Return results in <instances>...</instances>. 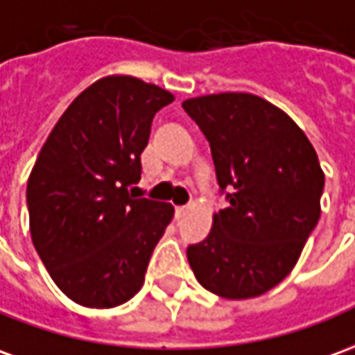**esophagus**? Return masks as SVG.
Segmentation results:
<instances>
[{"label":"esophagus","instance_id":"obj_1","mask_svg":"<svg viewBox=\"0 0 355 355\" xmlns=\"http://www.w3.org/2000/svg\"><path fill=\"white\" fill-rule=\"evenodd\" d=\"M185 212H187V207H178V209H175V218L178 220L183 218V216H185Z\"/></svg>","mask_w":355,"mask_h":355}]
</instances>
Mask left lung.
I'll use <instances>...</instances> for the list:
<instances>
[{
	"mask_svg": "<svg viewBox=\"0 0 355 355\" xmlns=\"http://www.w3.org/2000/svg\"><path fill=\"white\" fill-rule=\"evenodd\" d=\"M207 137L220 193L207 238L187 248L202 288L248 300L282 282L321 216L324 173L294 119L248 92H222L182 104Z\"/></svg>",
	"mask_w": 355,
	"mask_h": 355,
	"instance_id": "1",
	"label": "left lung"
}]
</instances>
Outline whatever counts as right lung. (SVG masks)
Instances as JSON below:
<instances>
[{"mask_svg": "<svg viewBox=\"0 0 355 355\" xmlns=\"http://www.w3.org/2000/svg\"><path fill=\"white\" fill-rule=\"evenodd\" d=\"M168 90L104 77L63 112L36 158L26 207L34 249L63 294L85 307L125 304L141 290L168 202L135 199L141 153Z\"/></svg>", "mask_w": 355, "mask_h": 355, "instance_id": "right-lung-1", "label": "right lung"}]
</instances>
